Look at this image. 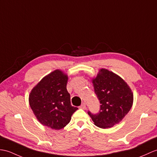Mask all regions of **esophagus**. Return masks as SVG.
I'll return each instance as SVG.
<instances>
[{
	"instance_id": "esophagus-1",
	"label": "esophagus",
	"mask_w": 157,
	"mask_h": 157,
	"mask_svg": "<svg viewBox=\"0 0 157 157\" xmlns=\"http://www.w3.org/2000/svg\"><path fill=\"white\" fill-rule=\"evenodd\" d=\"M79 108L83 109V110H86V104H85V103L82 104V105H80Z\"/></svg>"
}]
</instances>
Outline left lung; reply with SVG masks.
Returning a JSON list of instances; mask_svg holds the SVG:
<instances>
[{"label": "left lung", "mask_w": 157, "mask_h": 157, "mask_svg": "<svg viewBox=\"0 0 157 157\" xmlns=\"http://www.w3.org/2000/svg\"><path fill=\"white\" fill-rule=\"evenodd\" d=\"M92 81L100 108L97 114L90 111L87 114L98 127L110 128L121 121L132 108V90L121 78L105 69H101Z\"/></svg>", "instance_id": "left-lung-1"}]
</instances>
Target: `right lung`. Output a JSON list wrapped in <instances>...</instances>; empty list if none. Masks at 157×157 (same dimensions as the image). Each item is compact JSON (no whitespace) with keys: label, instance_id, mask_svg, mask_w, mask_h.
<instances>
[{"label":"right lung","instance_id":"obj_1","mask_svg":"<svg viewBox=\"0 0 157 157\" xmlns=\"http://www.w3.org/2000/svg\"><path fill=\"white\" fill-rule=\"evenodd\" d=\"M67 83V75L57 70L43 78L32 90L29 104L43 125L55 130L63 128L78 109L71 104Z\"/></svg>","mask_w":157,"mask_h":157}]
</instances>
